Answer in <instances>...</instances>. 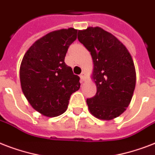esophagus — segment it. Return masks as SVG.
Here are the masks:
<instances>
[{
    "mask_svg": "<svg viewBox=\"0 0 155 155\" xmlns=\"http://www.w3.org/2000/svg\"><path fill=\"white\" fill-rule=\"evenodd\" d=\"M80 80H81V82H83V81H84L85 80V74L84 72H82L81 74H80Z\"/></svg>",
    "mask_w": 155,
    "mask_h": 155,
    "instance_id": "1",
    "label": "esophagus"
}]
</instances>
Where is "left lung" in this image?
Here are the masks:
<instances>
[{
    "label": "left lung",
    "mask_w": 155,
    "mask_h": 155,
    "mask_svg": "<svg viewBox=\"0 0 155 155\" xmlns=\"http://www.w3.org/2000/svg\"><path fill=\"white\" fill-rule=\"evenodd\" d=\"M78 40L92 55L97 93L87 99L90 113L98 119L112 120L125 111L136 84V71L127 48L101 27L79 30Z\"/></svg>",
    "instance_id": "obj_1"
}]
</instances>
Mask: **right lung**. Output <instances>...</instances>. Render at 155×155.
<instances>
[{
	"label": "right lung",
	"mask_w": 155,
	"mask_h": 155,
	"mask_svg": "<svg viewBox=\"0 0 155 155\" xmlns=\"http://www.w3.org/2000/svg\"><path fill=\"white\" fill-rule=\"evenodd\" d=\"M77 31L69 28L49 33L37 40L23 57L21 89L30 105L42 115H61L68 108L71 95L80 89V77L64 62Z\"/></svg>",
	"instance_id": "1"
}]
</instances>
